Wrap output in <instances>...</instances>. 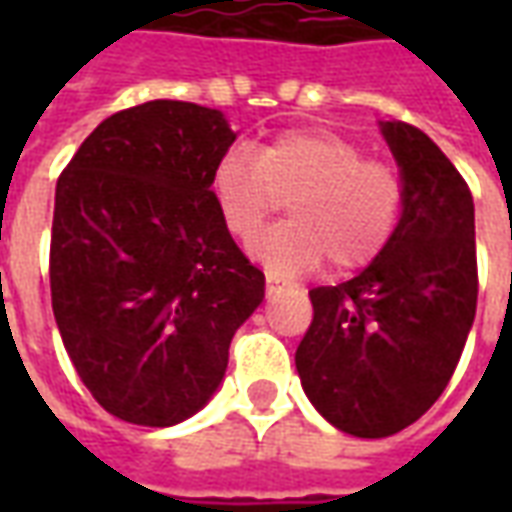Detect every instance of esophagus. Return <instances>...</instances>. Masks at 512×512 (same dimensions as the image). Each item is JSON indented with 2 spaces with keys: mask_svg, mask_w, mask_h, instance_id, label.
<instances>
[{
  "mask_svg": "<svg viewBox=\"0 0 512 512\" xmlns=\"http://www.w3.org/2000/svg\"><path fill=\"white\" fill-rule=\"evenodd\" d=\"M279 282H282V279H279V274L268 271V274H266V293H268V296H271V293L279 288Z\"/></svg>",
  "mask_w": 512,
  "mask_h": 512,
  "instance_id": "esophagus-1",
  "label": "esophagus"
}]
</instances>
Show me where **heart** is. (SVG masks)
<instances>
[{"mask_svg": "<svg viewBox=\"0 0 512 512\" xmlns=\"http://www.w3.org/2000/svg\"><path fill=\"white\" fill-rule=\"evenodd\" d=\"M211 194L235 241H252L290 197L288 222L255 244V255L285 274L323 257L337 274L370 266L395 238L406 205L392 164L365 158L356 142L323 128L285 131L257 147V156L246 147L224 150Z\"/></svg>", "mask_w": 512, "mask_h": 512, "instance_id": "1", "label": "heart"}]
</instances>
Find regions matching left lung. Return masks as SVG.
Here are the masks:
<instances>
[{"mask_svg":"<svg viewBox=\"0 0 512 512\" xmlns=\"http://www.w3.org/2000/svg\"><path fill=\"white\" fill-rule=\"evenodd\" d=\"M406 205L395 238L340 285L312 288L296 370L312 406L359 439H384L428 411L458 367L477 310L472 191L439 145L384 123Z\"/></svg>","mask_w":512,"mask_h":512,"instance_id":"8db88e82","label":"left lung"}]
</instances>
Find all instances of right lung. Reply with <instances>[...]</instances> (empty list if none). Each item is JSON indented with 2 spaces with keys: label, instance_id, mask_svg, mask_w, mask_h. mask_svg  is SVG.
<instances>
[{
  "label": "right lung",
  "instance_id": "1",
  "mask_svg": "<svg viewBox=\"0 0 512 512\" xmlns=\"http://www.w3.org/2000/svg\"><path fill=\"white\" fill-rule=\"evenodd\" d=\"M235 142L222 112L147 101L106 117L54 194L51 307L82 384L145 428L200 411L266 277L224 230L211 194Z\"/></svg>",
  "mask_w": 512,
  "mask_h": 512
}]
</instances>
